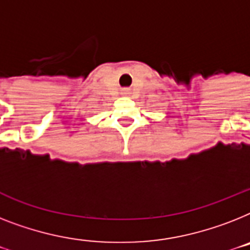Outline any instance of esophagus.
I'll return each mask as SVG.
<instances>
[{
	"mask_svg": "<svg viewBox=\"0 0 250 250\" xmlns=\"http://www.w3.org/2000/svg\"><path fill=\"white\" fill-rule=\"evenodd\" d=\"M122 93H123V95H128L129 90H127V88H125V90H122Z\"/></svg>",
	"mask_w": 250,
	"mask_h": 250,
	"instance_id": "34e87169",
	"label": "esophagus"
}]
</instances>
